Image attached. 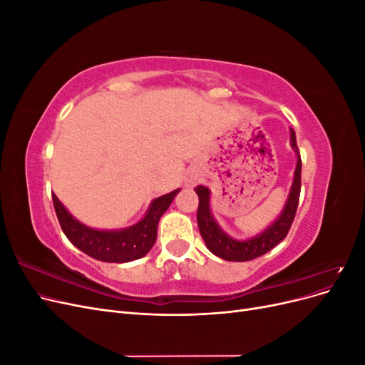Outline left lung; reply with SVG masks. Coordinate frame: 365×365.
<instances>
[{"label":"left lung","mask_w":365,"mask_h":365,"mask_svg":"<svg viewBox=\"0 0 365 365\" xmlns=\"http://www.w3.org/2000/svg\"><path fill=\"white\" fill-rule=\"evenodd\" d=\"M291 145L297 152L298 160H297L294 184L288 197V202H286L280 217L257 237H252L248 240H235L230 236H227L215 222L212 213H210L208 189L204 185L195 187V192L197 197H200V204H197V213H196L197 227H200L201 236L205 242L207 248L212 251L215 256L228 262H248L263 256V254H267L275 245H279L286 236H288L297 213L298 200H300V190H302V158H300V152H298L294 129H291Z\"/></svg>","instance_id":"8db88e82"}]
</instances>
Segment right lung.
I'll return each mask as SVG.
<instances>
[{"mask_svg":"<svg viewBox=\"0 0 365 365\" xmlns=\"http://www.w3.org/2000/svg\"><path fill=\"white\" fill-rule=\"evenodd\" d=\"M178 192L180 189L153 200L145 219H141L134 227L120 231H98L82 225L65 210L56 195L51 193V196L61 228L74 247L96 260L125 263L146 256L150 251L157 240L160 217L169 208Z\"/></svg>","mask_w":365,"mask_h":365,"instance_id":"right-lung-1","label":"right lung"}]
</instances>
